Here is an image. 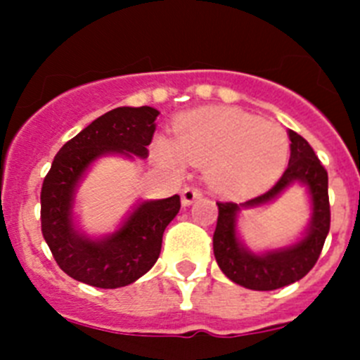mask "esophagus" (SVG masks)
I'll return each instance as SVG.
<instances>
[{
    "mask_svg": "<svg viewBox=\"0 0 360 360\" xmlns=\"http://www.w3.org/2000/svg\"><path fill=\"white\" fill-rule=\"evenodd\" d=\"M198 198H202V191H200L198 187L187 186L182 189V205H186V207Z\"/></svg>",
    "mask_w": 360,
    "mask_h": 360,
    "instance_id": "1",
    "label": "esophagus"
}]
</instances>
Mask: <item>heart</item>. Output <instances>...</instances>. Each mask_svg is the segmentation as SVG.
<instances>
[{"label": "heart", "instance_id": "heart-1", "mask_svg": "<svg viewBox=\"0 0 360 360\" xmlns=\"http://www.w3.org/2000/svg\"><path fill=\"white\" fill-rule=\"evenodd\" d=\"M158 160L173 169L207 165L211 186L225 195H247L269 186L283 171L288 139L281 126L238 108H202L180 117L174 139H158Z\"/></svg>", "mask_w": 360, "mask_h": 360}]
</instances>
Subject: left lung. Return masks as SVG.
<instances>
[{
  "label": "left lung",
  "mask_w": 360,
  "mask_h": 360,
  "mask_svg": "<svg viewBox=\"0 0 360 360\" xmlns=\"http://www.w3.org/2000/svg\"><path fill=\"white\" fill-rule=\"evenodd\" d=\"M290 160L278 184L270 191L245 203L218 202V221L212 236V249L218 266L231 281L250 290H276L299 281L319 259L330 231L328 173L311 146L295 131H288ZM292 183L307 186L312 202V218L304 238L283 250L256 255L237 238L236 221L241 208L259 207L271 201Z\"/></svg>",
  "instance_id": "8db88e82"
}]
</instances>
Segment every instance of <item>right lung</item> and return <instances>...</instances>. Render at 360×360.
I'll return each instance as SVG.
<instances>
[{
	"label": "right lung",
	"instance_id": "right-lung-1",
	"mask_svg": "<svg viewBox=\"0 0 360 360\" xmlns=\"http://www.w3.org/2000/svg\"><path fill=\"white\" fill-rule=\"evenodd\" d=\"M158 110L115 108L95 119L56 155L41 187V231L63 272L97 288H119L136 281L160 256L165 227L180 211V196L139 203L108 236L91 240L73 225L79 182L97 158L124 155L148 158Z\"/></svg>",
	"mask_w": 360,
	"mask_h": 360
}]
</instances>
